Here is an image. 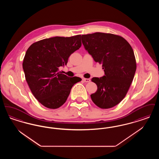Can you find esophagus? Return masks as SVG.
Segmentation results:
<instances>
[{
  "instance_id": "1",
  "label": "esophagus",
  "mask_w": 159,
  "mask_h": 159,
  "mask_svg": "<svg viewBox=\"0 0 159 159\" xmlns=\"http://www.w3.org/2000/svg\"><path fill=\"white\" fill-rule=\"evenodd\" d=\"M83 82H89L90 81H91V80L89 79H86V78H84L83 79Z\"/></svg>"
}]
</instances>
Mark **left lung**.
Here are the masks:
<instances>
[{
  "label": "left lung",
  "instance_id": "obj_1",
  "mask_svg": "<svg viewBox=\"0 0 159 159\" xmlns=\"http://www.w3.org/2000/svg\"><path fill=\"white\" fill-rule=\"evenodd\" d=\"M82 41L105 73L103 77L92 79L98 89L91 99L101 108H112L125 97L134 79L136 69L134 51L126 40L111 33L83 34Z\"/></svg>",
  "mask_w": 159,
  "mask_h": 159
}]
</instances>
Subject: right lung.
I'll return each mask as SVG.
<instances>
[{
  "mask_svg": "<svg viewBox=\"0 0 159 159\" xmlns=\"http://www.w3.org/2000/svg\"><path fill=\"white\" fill-rule=\"evenodd\" d=\"M82 46L81 35L39 40L28 48L23 62L25 80L34 97L43 106L56 109L66 101L73 86L82 79L62 74L71 53Z\"/></svg>",
  "mask_w": 159,
  "mask_h": 159,
  "instance_id": "add662e5",
  "label": "right lung"
}]
</instances>
